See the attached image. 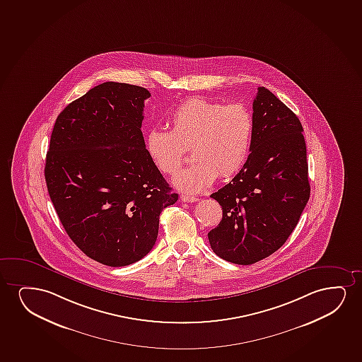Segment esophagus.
Here are the masks:
<instances>
[{
    "instance_id": "obj_1",
    "label": "esophagus",
    "mask_w": 362,
    "mask_h": 362,
    "mask_svg": "<svg viewBox=\"0 0 362 362\" xmlns=\"http://www.w3.org/2000/svg\"><path fill=\"white\" fill-rule=\"evenodd\" d=\"M180 199L183 200L184 202H199V197H190V195H182Z\"/></svg>"
}]
</instances>
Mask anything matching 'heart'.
<instances>
[{"label": "heart", "mask_w": 362, "mask_h": 362, "mask_svg": "<svg viewBox=\"0 0 362 362\" xmlns=\"http://www.w3.org/2000/svg\"><path fill=\"white\" fill-rule=\"evenodd\" d=\"M170 132L152 129L146 151L156 168L173 175L190 150L193 163L180 170L173 184L187 194L202 193L217 177L230 178L248 158L253 117L240 103L222 105L202 97L184 100L169 117Z\"/></svg>", "instance_id": "heart-1"}]
</instances>
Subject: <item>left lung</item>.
I'll use <instances>...</instances> for the list:
<instances>
[{
  "label": "left lung",
  "mask_w": 362,
  "mask_h": 362,
  "mask_svg": "<svg viewBox=\"0 0 362 362\" xmlns=\"http://www.w3.org/2000/svg\"><path fill=\"white\" fill-rule=\"evenodd\" d=\"M253 124L243 168L211 194L222 207V220L207 233L220 258L240 265L257 263L286 242L310 193L303 127L296 114L259 87Z\"/></svg>",
  "instance_id": "8db88e82"
}]
</instances>
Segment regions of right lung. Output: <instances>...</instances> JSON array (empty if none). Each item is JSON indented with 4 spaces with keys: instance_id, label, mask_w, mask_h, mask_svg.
Listing matches in <instances>:
<instances>
[{
    "instance_id": "right-lung-1",
    "label": "right lung",
    "mask_w": 362,
    "mask_h": 362,
    "mask_svg": "<svg viewBox=\"0 0 362 362\" xmlns=\"http://www.w3.org/2000/svg\"><path fill=\"white\" fill-rule=\"evenodd\" d=\"M151 93L104 82L59 114L45 160L47 192L66 233L108 267L153 248L160 212L178 200L146 151L141 125Z\"/></svg>"
}]
</instances>
